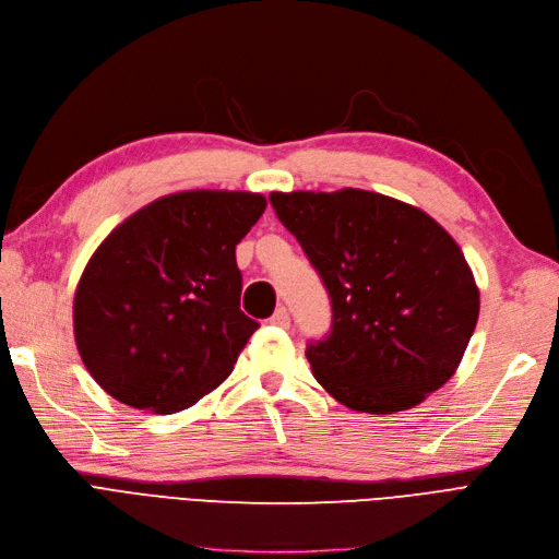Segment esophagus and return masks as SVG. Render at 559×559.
<instances>
[{
    "instance_id": "34e87169",
    "label": "esophagus",
    "mask_w": 559,
    "mask_h": 559,
    "mask_svg": "<svg viewBox=\"0 0 559 559\" xmlns=\"http://www.w3.org/2000/svg\"><path fill=\"white\" fill-rule=\"evenodd\" d=\"M271 323L277 325V329H288V323H292V319H288L286 307H277L275 314L271 317Z\"/></svg>"
}]
</instances>
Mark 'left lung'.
Returning <instances> with one entry per match:
<instances>
[{"instance_id": "8db88e82", "label": "left lung", "mask_w": 559, "mask_h": 559, "mask_svg": "<svg viewBox=\"0 0 559 559\" xmlns=\"http://www.w3.org/2000/svg\"><path fill=\"white\" fill-rule=\"evenodd\" d=\"M271 203L331 296V333L305 352L321 386L360 414L412 409L444 386L478 319V286L447 230L362 189L273 191Z\"/></svg>"}]
</instances>
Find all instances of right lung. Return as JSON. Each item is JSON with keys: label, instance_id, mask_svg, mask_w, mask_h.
<instances>
[{"label": "right lung", "instance_id": "add662e5", "mask_svg": "<svg viewBox=\"0 0 559 559\" xmlns=\"http://www.w3.org/2000/svg\"><path fill=\"white\" fill-rule=\"evenodd\" d=\"M265 210L252 191H180L96 247L73 298L87 372L129 407L173 414L230 374L259 329L240 310L236 245Z\"/></svg>", "mask_w": 559, "mask_h": 559}]
</instances>
